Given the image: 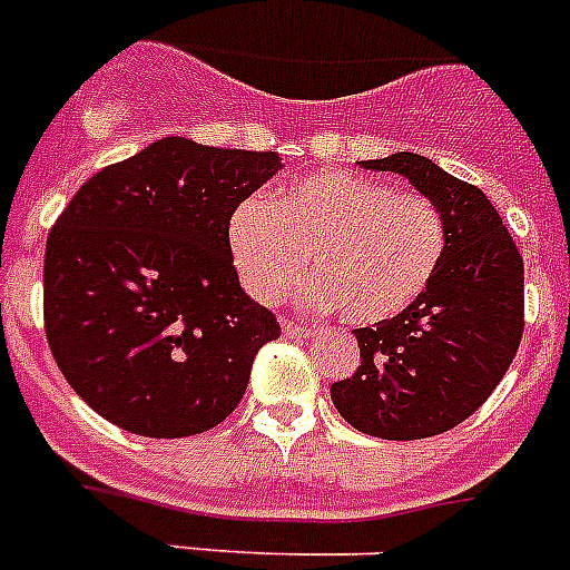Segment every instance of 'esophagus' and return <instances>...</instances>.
<instances>
[{
	"label": "esophagus",
	"instance_id": "34e87169",
	"mask_svg": "<svg viewBox=\"0 0 570 570\" xmlns=\"http://www.w3.org/2000/svg\"><path fill=\"white\" fill-rule=\"evenodd\" d=\"M284 333H286V336H295V338L313 336V330L304 327V324H298V322H289V318H284Z\"/></svg>",
	"mask_w": 570,
	"mask_h": 570
}]
</instances>
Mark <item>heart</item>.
I'll return each instance as SVG.
<instances>
[{"mask_svg": "<svg viewBox=\"0 0 570 570\" xmlns=\"http://www.w3.org/2000/svg\"><path fill=\"white\" fill-rule=\"evenodd\" d=\"M240 284L277 301L304 272L301 298L353 324L389 322L429 289L446 252V219L432 199L371 176L324 170L289 181L269 203H243L228 226Z\"/></svg>", "mask_w": 570, "mask_h": 570, "instance_id": "heart-1", "label": "heart"}]
</instances>
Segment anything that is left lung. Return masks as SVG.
<instances>
[{
    "instance_id": "8db88e82",
    "label": "left lung",
    "mask_w": 570,
    "mask_h": 570,
    "mask_svg": "<svg viewBox=\"0 0 570 570\" xmlns=\"http://www.w3.org/2000/svg\"><path fill=\"white\" fill-rule=\"evenodd\" d=\"M400 174L446 219V252L405 313L353 330L358 367L330 396L347 423L382 440L449 432L475 414L519 351L524 263L484 190L417 153L358 161Z\"/></svg>"
}]
</instances>
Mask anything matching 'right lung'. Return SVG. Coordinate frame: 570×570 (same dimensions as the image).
Here are the masks:
<instances>
[{"label": "right lung", "instance_id": "add662e5", "mask_svg": "<svg viewBox=\"0 0 570 570\" xmlns=\"http://www.w3.org/2000/svg\"><path fill=\"white\" fill-rule=\"evenodd\" d=\"M277 170V153L167 136L71 196L46 243L42 315L57 367L100 417L190 438L237 409L281 324L243 293L228 223Z\"/></svg>", "mask_w": 570, "mask_h": 570}]
</instances>
